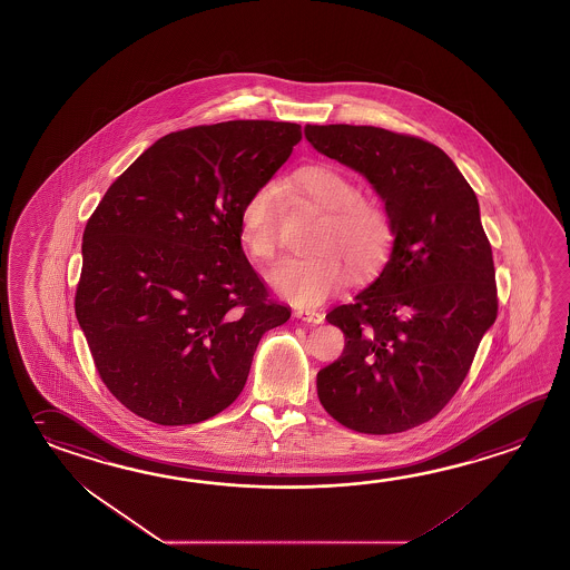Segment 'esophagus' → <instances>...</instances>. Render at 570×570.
<instances>
[{
  "mask_svg": "<svg viewBox=\"0 0 570 570\" xmlns=\"http://www.w3.org/2000/svg\"><path fill=\"white\" fill-rule=\"evenodd\" d=\"M295 317L297 320H302V322H307V324H322L324 322V313L320 312H307V309H297L295 312Z\"/></svg>",
  "mask_w": 570,
  "mask_h": 570,
  "instance_id": "esophagus-1",
  "label": "esophagus"
}]
</instances>
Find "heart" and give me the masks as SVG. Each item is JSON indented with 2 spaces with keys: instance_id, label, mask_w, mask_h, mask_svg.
I'll use <instances>...</instances> for the list:
<instances>
[{
  "instance_id": "heart-1",
  "label": "heart",
  "mask_w": 570,
  "mask_h": 570,
  "mask_svg": "<svg viewBox=\"0 0 570 570\" xmlns=\"http://www.w3.org/2000/svg\"><path fill=\"white\" fill-rule=\"evenodd\" d=\"M291 191L325 213L309 257L283 258L268 271L271 287L302 307L324 303L344 287L352 273L366 279L391 255V214L382 202L360 196L354 179L332 166L309 164L295 169ZM279 190L261 184L246 196L238 216V236L248 257L265 263L279 248Z\"/></svg>"
}]
</instances>
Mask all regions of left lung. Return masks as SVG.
Listing matches in <instances>:
<instances>
[{
    "label": "left lung",
    "instance_id": "obj_1",
    "mask_svg": "<svg viewBox=\"0 0 570 570\" xmlns=\"http://www.w3.org/2000/svg\"><path fill=\"white\" fill-rule=\"evenodd\" d=\"M305 137L366 176L394 233L374 283L325 315L346 347L317 372V396L357 433L409 431L445 409L498 317L480 204L451 157L421 137L372 125H307Z\"/></svg>",
    "mask_w": 570,
    "mask_h": 570
}]
</instances>
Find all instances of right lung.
<instances>
[{"mask_svg":"<svg viewBox=\"0 0 570 570\" xmlns=\"http://www.w3.org/2000/svg\"><path fill=\"white\" fill-rule=\"evenodd\" d=\"M302 125L224 121L157 139L112 181L82 235L75 312L97 372L131 413L202 423L245 389L258 340L291 317L246 261V196Z\"/></svg>","mask_w":570,"mask_h":570,"instance_id":"add662e5","label":"right lung"}]
</instances>
